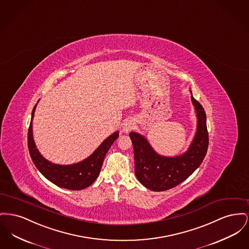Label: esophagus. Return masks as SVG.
Wrapping results in <instances>:
<instances>
[{
  "label": "esophagus",
  "mask_w": 249,
  "mask_h": 249,
  "mask_svg": "<svg viewBox=\"0 0 249 249\" xmlns=\"http://www.w3.org/2000/svg\"><path fill=\"white\" fill-rule=\"evenodd\" d=\"M133 128H134V124H133L131 121L124 124V132L127 133V132L132 130Z\"/></svg>",
  "instance_id": "34e87169"
}]
</instances>
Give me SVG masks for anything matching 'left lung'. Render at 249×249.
<instances>
[{
    "label": "left lung",
    "instance_id": "1",
    "mask_svg": "<svg viewBox=\"0 0 249 249\" xmlns=\"http://www.w3.org/2000/svg\"><path fill=\"white\" fill-rule=\"evenodd\" d=\"M196 109V132L188 150L181 156L169 157L158 155L142 135L129 134L135 159V174L138 180L150 190L165 191L186 180L200 166L206 156L209 135L206 114L202 106L191 95Z\"/></svg>",
    "mask_w": 249,
    "mask_h": 249
}]
</instances>
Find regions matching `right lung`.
Wrapping results in <instances>:
<instances>
[{"mask_svg": "<svg viewBox=\"0 0 249 249\" xmlns=\"http://www.w3.org/2000/svg\"><path fill=\"white\" fill-rule=\"evenodd\" d=\"M36 105L32 111V121ZM32 121L28 130V148L30 156L37 170L52 183L59 187L69 190H80L90 186L98 177L102 168L106 154L118 138V132H114L86 159L73 165L53 164L41 156L33 138Z\"/></svg>", "mask_w": 249, "mask_h": 249, "instance_id": "add662e5", "label": "right lung"}]
</instances>
